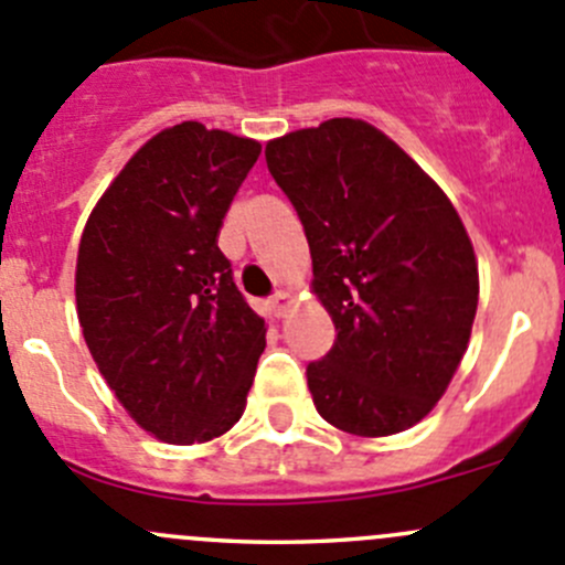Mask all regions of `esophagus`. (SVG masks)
Instances as JSON below:
<instances>
[{"mask_svg": "<svg viewBox=\"0 0 565 565\" xmlns=\"http://www.w3.org/2000/svg\"><path fill=\"white\" fill-rule=\"evenodd\" d=\"M270 306H273V315H276V317H284V315H287V311H289V306H292V295L284 292V289H281V292L273 295V298H270Z\"/></svg>", "mask_w": 565, "mask_h": 565, "instance_id": "34e87169", "label": "esophagus"}]
</instances>
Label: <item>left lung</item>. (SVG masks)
I'll list each match as a JSON object with an SVG mask.
<instances>
[{
    "mask_svg": "<svg viewBox=\"0 0 565 565\" xmlns=\"http://www.w3.org/2000/svg\"><path fill=\"white\" fill-rule=\"evenodd\" d=\"M265 158L303 221L311 292L335 324V344L306 369L317 413L358 437L409 429L451 385L478 309L457 207L363 119L292 130Z\"/></svg>",
    "mask_w": 565,
    "mask_h": 565,
    "instance_id": "8db88e82",
    "label": "left lung"
}]
</instances>
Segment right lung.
I'll return each instance as SVG.
<instances>
[{"label": "right lung", "instance_id": "1", "mask_svg": "<svg viewBox=\"0 0 565 565\" xmlns=\"http://www.w3.org/2000/svg\"><path fill=\"white\" fill-rule=\"evenodd\" d=\"M259 152L202 122L163 128L84 226V341L125 413L161 443H207L246 409L267 328L232 281L218 230Z\"/></svg>", "mask_w": 565, "mask_h": 565}]
</instances>
